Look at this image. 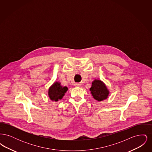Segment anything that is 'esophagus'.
I'll return each instance as SVG.
<instances>
[{
    "mask_svg": "<svg viewBox=\"0 0 152 152\" xmlns=\"http://www.w3.org/2000/svg\"><path fill=\"white\" fill-rule=\"evenodd\" d=\"M75 86L76 87H80L81 86V84L80 83H75Z\"/></svg>",
    "mask_w": 152,
    "mask_h": 152,
    "instance_id": "1",
    "label": "esophagus"
}]
</instances>
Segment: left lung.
<instances>
[{"label": "left lung", "mask_w": 152, "mask_h": 152, "mask_svg": "<svg viewBox=\"0 0 152 152\" xmlns=\"http://www.w3.org/2000/svg\"><path fill=\"white\" fill-rule=\"evenodd\" d=\"M91 94L97 101H103L107 99L109 94L107 87L100 80H94L92 83V87L89 89Z\"/></svg>", "instance_id": "1"}]
</instances>
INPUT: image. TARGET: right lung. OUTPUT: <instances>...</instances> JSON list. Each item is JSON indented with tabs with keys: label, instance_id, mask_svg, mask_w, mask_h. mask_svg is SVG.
I'll list each match as a JSON object with an SVG mask.
<instances>
[{
	"label": "right lung",
	"instance_id": "obj_1",
	"mask_svg": "<svg viewBox=\"0 0 152 152\" xmlns=\"http://www.w3.org/2000/svg\"><path fill=\"white\" fill-rule=\"evenodd\" d=\"M67 91V87L61 86L60 83L56 81L49 88L48 94L52 101L56 102L63 99Z\"/></svg>",
	"mask_w": 152,
	"mask_h": 152
}]
</instances>
